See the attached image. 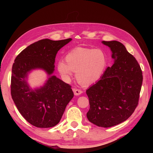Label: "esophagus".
<instances>
[{
    "label": "esophagus",
    "mask_w": 153,
    "mask_h": 153,
    "mask_svg": "<svg viewBox=\"0 0 153 153\" xmlns=\"http://www.w3.org/2000/svg\"><path fill=\"white\" fill-rule=\"evenodd\" d=\"M73 91L75 95H79L83 93L82 90L78 89H73Z\"/></svg>",
    "instance_id": "esophagus-1"
}]
</instances>
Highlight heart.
I'll return each instance as SVG.
<instances>
[{"instance_id": "b5f03b06", "label": "heart", "mask_w": 153, "mask_h": 153, "mask_svg": "<svg viewBox=\"0 0 153 153\" xmlns=\"http://www.w3.org/2000/svg\"><path fill=\"white\" fill-rule=\"evenodd\" d=\"M66 62H58V70L66 78L76 72L78 82L88 85L99 80L108 66V58L101 49L77 47L71 50L65 56Z\"/></svg>"}]
</instances>
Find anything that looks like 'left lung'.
<instances>
[{
	"label": "left lung",
	"mask_w": 153,
	"mask_h": 153,
	"mask_svg": "<svg viewBox=\"0 0 153 153\" xmlns=\"http://www.w3.org/2000/svg\"><path fill=\"white\" fill-rule=\"evenodd\" d=\"M110 48L114 64L99 81L86 91L90 108L89 121L110 128L126 121L138 105L143 74L138 62L119 41H102Z\"/></svg>",
	"instance_id": "1"
}]
</instances>
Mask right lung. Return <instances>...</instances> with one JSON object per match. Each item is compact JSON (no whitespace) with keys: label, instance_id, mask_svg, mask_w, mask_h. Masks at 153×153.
Here are the masks:
<instances>
[{"label":"right lung","instance_id":"right-lung-1","mask_svg":"<svg viewBox=\"0 0 153 153\" xmlns=\"http://www.w3.org/2000/svg\"><path fill=\"white\" fill-rule=\"evenodd\" d=\"M71 40L45 39L35 42L23 50L13 64L12 98L22 116L37 128H52L58 124L74 93L71 85L54 76L40 89H31L26 82L27 73L41 68L48 75L53 74L58 51Z\"/></svg>","mask_w":153,"mask_h":153}]
</instances>
